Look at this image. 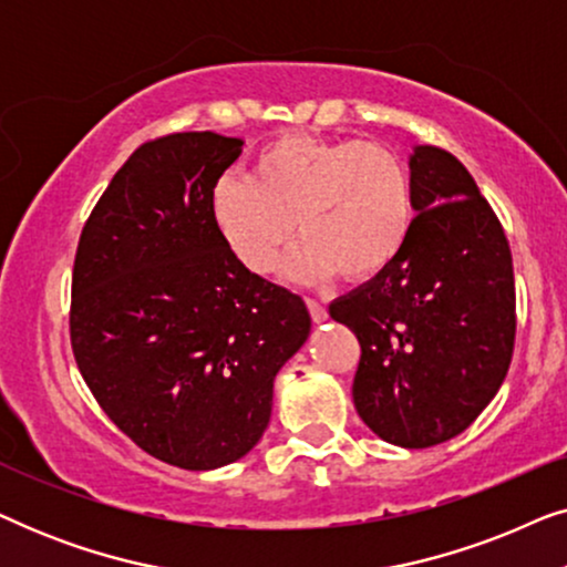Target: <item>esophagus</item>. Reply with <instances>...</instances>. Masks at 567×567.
Returning a JSON list of instances; mask_svg holds the SVG:
<instances>
[{"label": "esophagus", "mask_w": 567, "mask_h": 567, "mask_svg": "<svg viewBox=\"0 0 567 567\" xmlns=\"http://www.w3.org/2000/svg\"><path fill=\"white\" fill-rule=\"evenodd\" d=\"M307 309H309V315H312V322L328 320V307H324L320 299H307Z\"/></svg>", "instance_id": "esophagus-1"}]
</instances>
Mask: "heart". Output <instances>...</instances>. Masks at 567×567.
<instances>
[{
    "mask_svg": "<svg viewBox=\"0 0 567 567\" xmlns=\"http://www.w3.org/2000/svg\"><path fill=\"white\" fill-rule=\"evenodd\" d=\"M212 216L231 255L252 274L286 260L293 281H371L400 258L413 227V181L390 146L361 138L286 134L255 154L250 177H221Z\"/></svg>",
    "mask_w": 567,
    "mask_h": 567,
    "instance_id": "obj_1",
    "label": "heart"
}]
</instances>
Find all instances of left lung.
Listing matches in <instances>:
<instances>
[{"label":"left lung","instance_id":"left-lung-1","mask_svg":"<svg viewBox=\"0 0 567 567\" xmlns=\"http://www.w3.org/2000/svg\"><path fill=\"white\" fill-rule=\"evenodd\" d=\"M413 227L400 258L332 301L361 343L353 405L377 436L425 449L462 433L506 379L514 260L498 216L454 154L415 146Z\"/></svg>","mask_w":567,"mask_h":567}]
</instances>
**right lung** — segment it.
<instances>
[{"label": "right lung", "instance_id": "add662e5", "mask_svg": "<svg viewBox=\"0 0 567 567\" xmlns=\"http://www.w3.org/2000/svg\"><path fill=\"white\" fill-rule=\"evenodd\" d=\"M243 138L144 142L84 221L69 336L105 415L181 470L237 462L268 429L278 369L309 336L305 301L224 243L212 190Z\"/></svg>", "mask_w": 567, "mask_h": 567}]
</instances>
